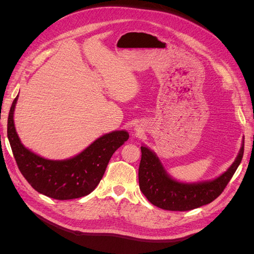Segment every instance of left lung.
Segmentation results:
<instances>
[{
    "label": "left lung",
    "mask_w": 254,
    "mask_h": 254,
    "mask_svg": "<svg viewBox=\"0 0 254 254\" xmlns=\"http://www.w3.org/2000/svg\"><path fill=\"white\" fill-rule=\"evenodd\" d=\"M244 143L245 140L235 161L227 172L214 180L198 183H182L174 180L167 175L156 153L141 146L140 190L150 203L168 211H190L210 203L224 191L242 162Z\"/></svg>",
    "instance_id": "left-lung-1"
}]
</instances>
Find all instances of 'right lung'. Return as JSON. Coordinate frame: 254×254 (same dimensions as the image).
<instances>
[{"instance_id":"right-lung-1","label":"right lung","mask_w":254,"mask_h":254,"mask_svg":"<svg viewBox=\"0 0 254 254\" xmlns=\"http://www.w3.org/2000/svg\"><path fill=\"white\" fill-rule=\"evenodd\" d=\"M17 99L18 96L10 107L7 136L17 165L26 181L38 193L57 200L80 198L93 191L114 151L128 140V132L120 130L107 133L71 159H44L24 147L19 139L13 123Z\"/></svg>"}]
</instances>
